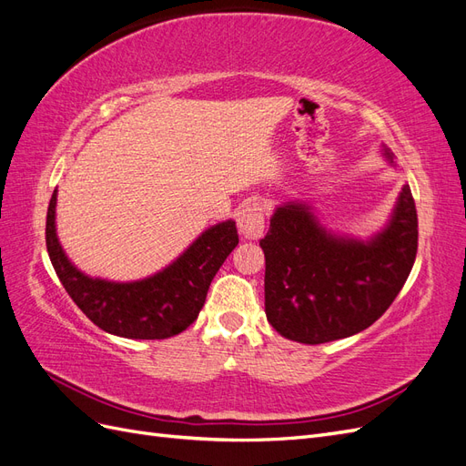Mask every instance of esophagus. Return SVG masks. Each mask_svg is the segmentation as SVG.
<instances>
[{"mask_svg":"<svg viewBox=\"0 0 466 466\" xmlns=\"http://www.w3.org/2000/svg\"><path fill=\"white\" fill-rule=\"evenodd\" d=\"M237 228L247 238H260L264 233V208L258 202H245L237 209Z\"/></svg>","mask_w":466,"mask_h":466,"instance_id":"1","label":"esophagus"}]
</instances>
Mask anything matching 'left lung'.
<instances>
[{"mask_svg": "<svg viewBox=\"0 0 466 466\" xmlns=\"http://www.w3.org/2000/svg\"><path fill=\"white\" fill-rule=\"evenodd\" d=\"M385 157L394 165L389 147ZM268 322L288 340L324 344L358 334L402 289L418 250V216L404 185L385 229L368 241L327 231L303 202L278 206L260 238Z\"/></svg>", "mask_w": 466, "mask_h": 466, "instance_id": "1", "label": "left lung"}]
</instances>
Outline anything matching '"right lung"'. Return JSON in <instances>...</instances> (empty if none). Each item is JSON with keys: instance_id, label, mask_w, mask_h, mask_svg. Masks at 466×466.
I'll return each mask as SVG.
<instances>
[{"instance_id": "1", "label": "right lung", "mask_w": 466, "mask_h": 466, "mask_svg": "<svg viewBox=\"0 0 466 466\" xmlns=\"http://www.w3.org/2000/svg\"><path fill=\"white\" fill-rule=\"evenodd\" d=\"M54 190L46 214L48 257L69 298L98 329L132 340H163L198 319L211 279L238 243L235 221L206 229L161 272L137 281H108L83 274L56 235Z\"/></svg>"}]
</instances>
